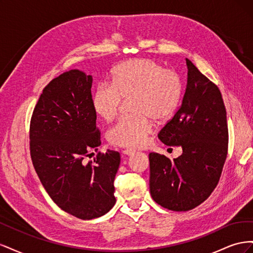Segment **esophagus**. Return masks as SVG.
Instances as JSON below:
<instances>
[{
	"label": "esophagus",
	"instance_id": "1",
	"mask_svg": "<svg viewBox=\"0 0 253 253\" xmlns=\"http://www.w3.org/2000/svg\"><path fill=\"white\" fill-rule=\"evenodd\" d=\"M122 153H124L125 155H127V156H131V155H134L135 153H136V151L135 150H131V149H127V150H124L122 151Z\"/></svg>",
	"mask_w": 253,
	"mask_h": 253
}]
</instances>
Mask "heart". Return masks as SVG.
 Wrapping results in <instances>:
<instances>
[{
	"label": "heart",
	"instance_id": "obj_1",
	"mask_svg": "<svg viewBox=\"0 0 253 253\" xmlns=\"http://www.w3.org/2000/svg\"><path fill=\"white\" fill-rule=\"evenodd\" d=\"M182 96V82L177 73L152 59H131L118 64L111 83H100L91 96L98 117L111 121L117 116L124 99H131L133 116L122 117L106 133L111 144L140 148L147 144L154 129L152 118L164 121L177 110Z\"/></svg>",
	"mask_w": 253,
	"mask_h": 253
}]
</instances>
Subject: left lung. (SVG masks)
I'll use <instances>...</instances> for the list:
<instances>
[{
	"mask_svg": "<svg viewBox=\"0 0 253 253\" xmlns=\"http://www.w3.org/2000/svg\"><path fill=\"white\" fill-rule=\"evenodd\" d=\"M188 81L180 108L160 129L166 145L181 147L170 160L150 153V192L158 205L188 211L204 203L217 186L228 152L226 108L218 87L186 59Z\"/></svg>",
	"mask_w": 253,
	"mask_h": 253,
	"instance_id": "obj_1",
	"label": "left lung"
}]
</instances>
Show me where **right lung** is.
Wrapping results in <instances>:
<instances>
[{
    "label": "right lung",
    "mask_w": 253,
    "mask_h": 253,
    "mask_svg": "<svg viewBox=\"0 0 253 253\" xmlns=\"http://www.w3.org/2000/svg\"><path fill=\"white\" fill-rule=\"evenodd\" d=\"M93 77L71 70L44 87L30 120V156L44 189L63 211L80 219L108 213L116 203L114 180L120 154L101 144L91 106Z\"/></svg>",
    "instance_id": "right-lung-1"
}]
</instances>
